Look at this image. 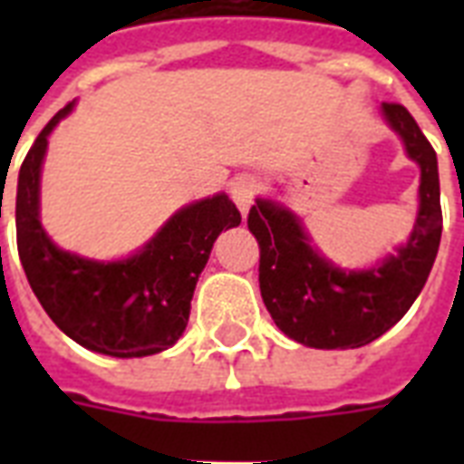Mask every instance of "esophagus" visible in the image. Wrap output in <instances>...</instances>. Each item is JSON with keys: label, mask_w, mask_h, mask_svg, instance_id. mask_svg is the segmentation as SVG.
<instances>
[{"label": "esophagus", "mask_w": 464, "mask_h": 464, "mask_svg": "<svg viewBox=\"0 0 464 464\" xmlns=\"http://www.w3.org/2000/svg\"><path fill=\"white\" fill-rule=\"evenodd\" d=\"M255 195H257V182L250 175H240L231 182V199L236 202V207L240 209L243 218L247 217V211L253 207Z\"/></svg>", "instance_id": "1"}]
</instances>
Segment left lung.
Segmentation results:
<instances>
[{
  "instance_id": "1",
  "label": "left lung",
  "mask_w": 464,
  "mask_h": 464,
  "mask_svg": "<svg viewBox=\"0 0 464 464\" xmlns=\"http://www.w3.org/2000/svg\"><path fill=\"white\" fill-rule=\"evenodd\" d=\"M381 112L421 170L417 221L395 253L373 267H339L317 253L289 207L257 197L247 214V228L260 243L262 301L276 327L298 344H371L411 308L439 255L443 214L436 151L404 105L382 103Z\"/></svg>"
}]
</instances>
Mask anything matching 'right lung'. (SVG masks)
I'll list each match as a JSON object with an SVG mask.
<instances>
[{"mask_svg":"<svg viewBox=\"0 0 464 464\" xmlns=\"http://www.w3.org/2000/svg\"><path fill=\"white\" fill-rule=\"evenodd\" d=\"M72 111L74 103L64 105L43 127L18 170V257L40 305L76 344L118 359L151 356L182 337L214 240L240 224V211L218 192L185 204L122 260L62 250L40 224V173L47 137Z\"/></svg>","mask_w":464,"mask_h":464,"instance_id":"1","label":"right lung"}]
</instances>
